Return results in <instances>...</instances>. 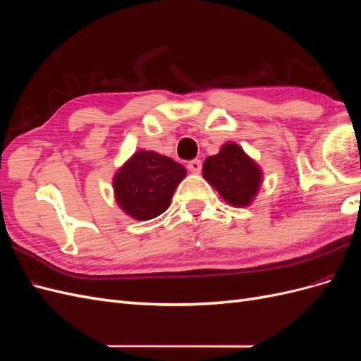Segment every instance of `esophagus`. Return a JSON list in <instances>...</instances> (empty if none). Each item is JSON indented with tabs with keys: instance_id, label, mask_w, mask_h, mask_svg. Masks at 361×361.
<instances>
[{
	"instance_id": "obj_1",
	"label": "esophagus",
	"mask_w": 361,
	"mask_h": 361,
	"mask_svg": "<svg viewBox=\"0 0 361 361\" xmlns=\"http://www.w3.org/2000/svg\"><path fill=\"white\" fill-rule=\"evenodd\" d=\"M188 170L191 173H200L202 170V161L200 159H192L188 162Z\"/></svg>"
}]
</instances>
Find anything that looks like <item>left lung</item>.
<instances>
[{
    "label": "left lung",
    "instance_id": "1",
    "mask_svg": "<svg viewBox=\"0 0 361 361\" xmlns=\"http://www.w3.org/2000/svg\"><path fill=\"white\" fill-rule=\"evenodd\" d=\"M203 176L233 206H247L255 199L262 182L260 169L235 143H227L220 154L204 159Z\"/></svg>",
    "mask_w": 361,
    "mask_h": 361
}]
</instances>
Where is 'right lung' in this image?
Wrapping results in <instances>:
<instances>
[{
  "mask_svg": "<svg viewBox=\"0 0 361 361\" xmlns=\"http://www.w3.org/2000/svg\"><path fill=\"white\" fill-rule=\"evenodd\" d=\"M187 170L171 158L140 150L118 170L114 192L118 206L135 220H150L170 206Z\"/></svg>",
  "mask_w": 361,
  "mask_h": 361,
  "instance_id": "add662e5",
  "label": "right lung"
}]
</instances>
